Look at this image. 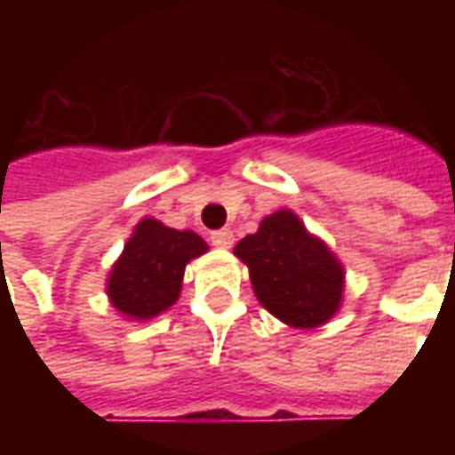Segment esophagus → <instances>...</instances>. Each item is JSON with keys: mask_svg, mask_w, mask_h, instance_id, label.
<instances>
[{"mask_svg": "<svg viewBox=\"0 0 455 455\" xmlns=\"http://www.w3.org/2000/svg\"><path fill=\"white\" fill-rule=\"evenodd\" d=\"M209 241L217 248H231V243H234V234H231V228H217V231H212Z\"/></svg>", "mask_w": 455, "mask_h": 455, "instance_id": "34e87169", "label": "esophagus"}]
</instances>
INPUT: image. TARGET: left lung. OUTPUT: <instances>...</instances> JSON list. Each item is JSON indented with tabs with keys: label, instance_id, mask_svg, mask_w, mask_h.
I'll return each mask as SVG.
<instances>
[{
	"label": "left lung",
	"instance_id": "left-lung-1",
	"mask_svg": "<svg viewBox=\"0 0 455 455\" xmlns=\"http://www.w3.org/2000/svg\"><path fill=\"white\" fill-rule=\"evenodd\" d=\"M234 253L251 270L260 305L285 324L315 329L341 305V263L287 209L263 219L256 234L238 241Z\"/></svg>",
	"mask_w": 455,
	"mask_h": 455
}]
</instances>
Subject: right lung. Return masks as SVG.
<instances>
[{"label":"right lung","mask_w":455,"mask_h":455,"mask_svg":"<svg viewBox=\"0 0 455 455\" xmlns=\"http://www.w3.org/2000/svg\"><path fill=\"white\" fill-rule=\"evenodd\" d=\"M204 251L207 243L195 231L143 219L107 280V295L124 316L150 319L178 299L185 266Z\"/></svg>","instance_id":"add662e5"}]
</instances>
